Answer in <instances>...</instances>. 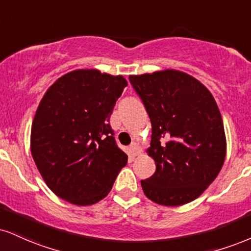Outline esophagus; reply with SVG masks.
<instances>
[{
  "instance_id": "1",
  "label": "esophagus",
  "mask_w": 251,
  "mask_h": 251,
  "mask_svg": "<svg viewBox=\"0 0 251 251\" xmlns=\"http://www.w3.org/2000/svg\"><path fill=\"white\" fill-rule=\"evenodd\" d=\"M129 149H131L132 153H133L134 155H138L139 153H140V146H139L138 143H132L131 146H129Z\"/></svg>"
}]
</instances>
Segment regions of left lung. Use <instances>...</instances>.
Segmentation results:
<instances>
[{
    "label": "left lung",
    "mask_w": 251,
    "mask_h": 251,
    "mask_svg": "<svg viewBox=\"0 0 251 251\" xmlns=\"http://www.w3.org/2000/svg\"><path fill=\"white\" fill-rule=\"evenodd\" d=\"M152 124L147 153L156 170L141 180L145 195L161 206L198 199L215 180L226 158L217 104L203 84L176 70L129 76Z\"/></svg>",
    "instance_id": "8db88e82"
}]
</instances>
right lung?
<instances>
[{"instance_id": "obj_1", "label": "right lung", "mask_w": 251, "mask_h": 251, "mask_svg": "<svg viewBox=\"0 0 251 251\" xmlns=\"http://www.w3.org/2000/svg\"><path fill=\"white\" fill-rule=\"evenodd\" d=\"M127 81L98 70L69 72L49 87L31 126V154L45 183L63 200L90 206L104 199L127 155L110 117Z\"/></svg>"}]
</instances>
